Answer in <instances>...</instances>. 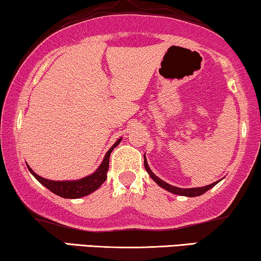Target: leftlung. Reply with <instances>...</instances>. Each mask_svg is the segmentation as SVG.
Wrapping results in <instances>:
<instances>
[{"mask_svg":"<svg viewBox=\"0 0 261 261\" xmlns=\"http://www.w3.org/2000/svg\"><path fill=\"white\" fill-rule=\"evenodd\" d=\"M144 165H145L146 171H147V173L149 174V177H151L152 179L154 180L155 183L159 185V187H162L163 189H165V190H167L169 192H172V194H174V195L188 196V197H196V196H201V195L204 194V192L210 190V189L215 187V185L220 181V180H217V181H215V183H213V184H210V185H205V187H202V188L180 189V188L173 187V185H171V184H167L166 181H164V180L160 179V178L156 177L155 174L152 172L151 169H149V166H148V164H147V160H146L145 155H144Z\"/></svg>","mask_w":261,"mask_h":261,"instance_id":"8db88e82","label":"left lung"}]
</instances>
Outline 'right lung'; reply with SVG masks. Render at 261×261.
Masks as SVG:
<instances>
[{"label": "right lung", "instance_id": "1", "mask_svg": "<svg viewBox=\"0 0 261 261\" xmlns=\"http://www.w3.org/2000/svg\"><path fill=\"white\" fill-rule=\"evenodd\" d=\"M122 139H119L115 144H114L107 154L103 159V162L97 170L95 171L94 173L90 174V176H87L82 179L78 180H49L46 179V178H42L38 176L37 173L34 172L33 170L31 169L30 166L27 165L28 170L31 171V173L37 178V179L40 181V183L44 185L45 188H47L49 191H52L53 194L60 196L63 198H81L84 197V196L90 195L91 192L101 187V185L105 183L107 179V172H108L109 169V156L110 153L114 148L116 147L117 145L120 144Z\"/></svg>", "mask_w": 261, "mask_h": 261}]
</instances>
